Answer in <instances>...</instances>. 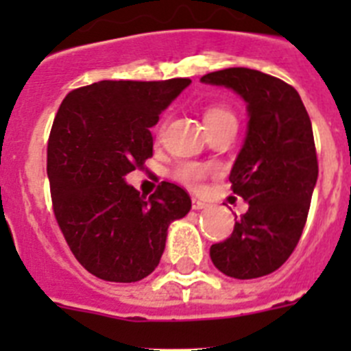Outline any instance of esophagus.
Instances as JSON below:
<instances>
[{"instance_id":"esophagus-1","label":"esophagus","mask_w":351,"mask_h":351,"mask_svg":"<svg viewBox=\"0 0 351 351\" xmlns=\"http://www.w3.org/2000/svg\"><path fill=\"white\" fill-rule=\"evenodd\" d=\"M191 206H193L195 210H200V209H206V207H209V204L202 202V200H198V198H193V200H191Z\"/></svg>"}]
</instances>
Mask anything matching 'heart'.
<instances>
[{
    "instance_id": "1",
    "label": "heart",
    "mask_w": 351,
    "mask_h": 351,
    "mask_svg": "<svg viewBox=\"0 0 351 351\" xmlns=\"http://www.w3.org/2000/svg\"><path fill=\"white\" fill-rule=\"evenodd\" d=\"M204 121H206L207 128L225 125V123H237L235 116L228 108L218 107V105H213V107L206 108ZM209 167L204 165V163H198V161H182V163H179L173 169L172 178L176 181L182 182V184L190 186V188H198V186L202 184L204 179H206L207 173H209Z\"/></svg>"
}]
</instances>
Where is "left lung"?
I'll use <instances>...</instances> for the list:
<instances>
[{
  "instance_id": "1",
  "label": "left lung",
  "mask_w": 351,
  "mask_h": 351,
  "mask_svg": "<svg viewBox=\"0 0 351 351\" xmlns=\"http://www.w3.org/2000/svg\"><path fill=\"white\" fill-rule=\"evenodd\" d=\"M200 80L237 93L250 117L230 172L250 207L230 237L210 246V260L235 280L262 278L287 262L308 219L318 179L311 119L290 84L258 70L226 68Z\"/></svg>"
}]
</instances>
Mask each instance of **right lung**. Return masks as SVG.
<instances>
[{
	"label": "right lung",
	"mask_w": 351,
	"mask_h": 351,
	"mask_svg": "<svg viewBox=\"0 0 351 351\" xmlns=\"http://www.w3.org/2000/svg\"><path fill=\"white\" fill-rule=\"evenodd\" d=\"M190 79L101 80L68 93L54 117L47 176L56 219L71 253L105 281L135 283L160 263L167 230L191 209L163 181L149 198L125 181L153 156V128Z\"/></svg>",
	"instance_id": "1"
}]
</instances>
